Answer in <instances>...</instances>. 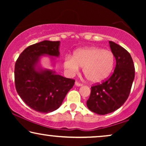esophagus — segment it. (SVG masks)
<instances>
[{
	"label": "esophagus",
	"instance_id": "1",
	"mask_svg": "<svg viewBox=\"0 0 146 146\" xmlns=\"http://www.w3.org/2000/svg\"><path fill=\"white\" fill-rule=\"evenodd\" d=\"M75 84L77 86H81L83 85V84H82V83H80V82H78V81H76Z\"/></svg>",
	"mask_w": 146,
	"mask_h": 146
}]
</instances>
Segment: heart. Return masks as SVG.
Wrapping results in <instances>:
<instances>
[{
	"label": "heart",
	"mask_w": 146,
	"mask_h": 146,
	"mask_svg": "<svg viewBox=\"0 0 146 146\" xmlns=\"http://www.w3.org/2000/svg\"><path fill=\"white\" fill-rule=\"evenodd\" d=\"M115 57L111 51L97 47L85 48L78 50L73 57L66 56L64 66L70 75L84 67L86 78L92 83L98 84L104 81L110 75L114 66Z\"/></svg>",
	"instance_id": "heart-1"
}]
</instances>
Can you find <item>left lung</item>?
<instances>
[{
	"label": "left lung",
	"instance_id": "1",
	"mask_svg": "<svg viewBox=\"0 0 146 146\" xmlns=\"http://www.w3.org/2000/svg\"><path fill=\"white\" fill-rule=\"evenodd\" d=\"M109 43L116 60L114 71L106 80L91 87L86 102L90 110L100 115L113 112L124 104L130 93L135 76L130 54L113 42Z\"/></svg>",
	"mask_w": 146,
	"mask_h": 146
}]
</instances>
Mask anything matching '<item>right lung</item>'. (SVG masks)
<instances>
[{
	"mask_svg": "<svg viewBox=\"0 0 146 146\" xmlns=\"http://www.w3.org/2000/svg\"><path fill=\"white\" fill-rule=\"evenodd\" d=\"M60 41L44 40L28 46L17 60L15 82L17 93L34 110L48 113L60 106L75 80L55 74L49 70L36 71L40 56H59Z\"/></svg>",
	"mask_w": 146,
	"mask_h": 146,
	"instance_id": "right-lung-1",
	"label": "right lung"
}]
</instances>
